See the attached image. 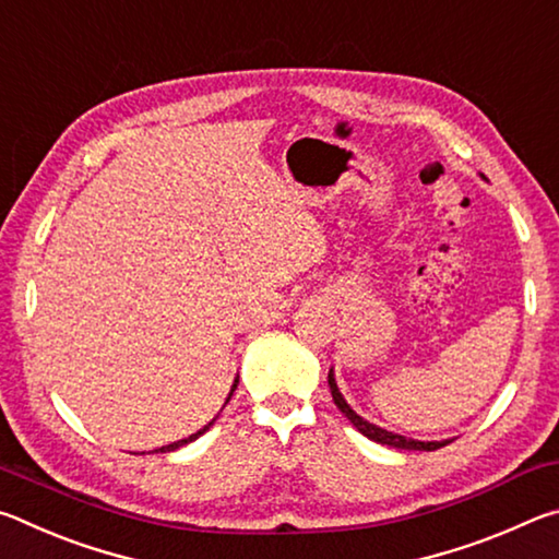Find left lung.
Returning <instances> with one entry per match:
<instances>
[{"label":"left lung","mask_w":559,"mask_h":559,"mask_svg":"<svg viewBox=\"0 0 559 559\" xmlns=\"http://www.w3.org/2000/svg\"><path fill=\"white\" fill-rule=\"evenodd\" d=\"M328 384H330V392H333V402H335L337 409L343 412L347 419H349V424H353V427L359 433H362V437H367V439H372L377 443H384V447L406 449V451H437L441 447H447V443H451V441H416V439H406V437H400V433H392V431H386V429L374 427V424L362 419V416H359L353 409V406L345 402V396L340 394V390H337V382H335L333 370L328 372Z\"/></svg>","instance_id":"1"}]
</instances>
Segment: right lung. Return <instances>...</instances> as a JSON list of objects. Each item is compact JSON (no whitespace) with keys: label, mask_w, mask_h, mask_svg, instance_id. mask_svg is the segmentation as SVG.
<instances>
[{"label":"right lung","mask_w":559,"mask_h":559,"mask_svg":"<svg viewBox=\"0 0 559 559\" xmlns=\"http://www.w3.org/2000/svg\"><path fill=\"white\" fill-rule=\"evenodd\" d=\"M236 382H239V380H236ZM236 382H234V386H231V392H229V400H231V394H234V390H236ZM229 400H226V402H229ZM214 421H216V419H212L210 424H206V427H204V429H200V431H197V433H192V437H187V439H182V441H175V443H167V447H163V449H155V453H167V451H175V449H179V447H185V443H189V441L200 439V437H202V433H204L206 429H210Z\"/></svg>","instance_id":"add662e5"}]
</instances>
